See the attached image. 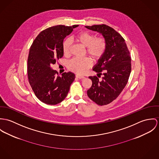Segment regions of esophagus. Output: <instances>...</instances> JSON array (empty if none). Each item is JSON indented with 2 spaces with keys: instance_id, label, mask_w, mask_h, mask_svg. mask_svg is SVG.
I'll return each mask as SVG.
<instances>
[{
  "instance_id": "obj_1",
  "label": "esophagus",
  "mask_w": 159,
  "mask_h": 159,
  "mask_svg": "<svg viewBox=\"0 0 159 159\" xmlns=\"http://www.w3.org/2000/svg\"><path fill=\"white\" fill-rule=\"evenodd\" d=\"M75 77H76L77 79H82L84 78V76L80 75H75Z\"/></svg>"
}]
</instances>
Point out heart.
<instances>
[{
    "instance_id": "b5f03b06",
    "label": "heart",
    "mask_w": 159,
    "mask_h": 159,
    "mask_svg": "<svg viewBox=\"0 0 159 159\" xmlns=\"http://www.w3.org/2000/svg\"><path fill=\"white\" fill-rule=\"evenodd\" d=\"M75 39L87 48V53L94 60H99L105 53L107 43L103 37H96L88 32H80L74 36ZM71 41L70 39H65L62 44V50L65 55L70 53ZM91 65L90 59L86 57L84 58H74L68 64L70 71L79 74L85 73Z\"/></svg>"
}]
</instances>
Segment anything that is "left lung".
<instances>
[{"instance_id": "left-lung-1", "label": "left lung", "mask_w": 159, "mask_h": 159, "mask_svg": "<svg viewBox=\"0 0 159 159\" xmlns=\"http://www.w3.org/2000/svg\"><path fill=\"white\" fill-rule=\"evenodd\" d=\"M85 27L102 34L107 43L105 53L93 68L103 75L102 79L89 76L92 85L87 91L89 99L104 106L116 99L125 87L131 72V57L124 39L113 28L105 24Z\"/></svg>"}]
</instances>
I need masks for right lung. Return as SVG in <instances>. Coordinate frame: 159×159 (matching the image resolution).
I'll return each mask as SVG.
<instances>
[{
  "label": "right lung",
  "instance_id": "right-lung-1",
  "mask_svg": "<svg viewBox=\"0 0 159 159\" xmlns=\"http://www.w3.org/2000/svg\"><path fill=\"white\" fill-rule=\"evenodd\" d=\"M78 25H55L39 33L33 42L27 60V74L30 85L36 96L48 105H55L66 97L75 74L64 72L60 77L52 65L63 56L62 44Z\"/></svg>",
  "mask_w": 159,
  "mask_h": 159
}]
</instances>
